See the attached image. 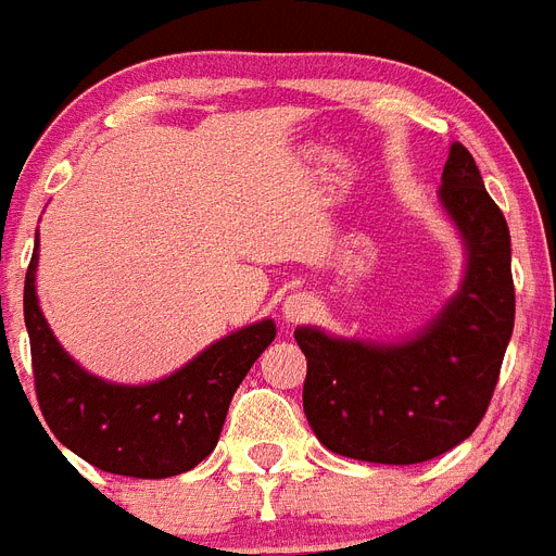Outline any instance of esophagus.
I'll list each match as a JSON object with an SVG mask.
<instances>
[{"label": "esophagus", "instance_id": "obj_1", "mask_svg": "<svg viewBox=\"0 0 556 556\" xmlns=\"http://www.w3.org/2000/svg\"><path fill=\"white\" fill-rule=\"evenodd\" d=\"M314 311H316L314 296H311V293H305V291L291 293V296L282 302V319L291 321V325H293V321L311 319V316H314Z\"/></svg>", "mask_w": 556, "mask_h": 556}]
</instances>
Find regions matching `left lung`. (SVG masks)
Masks as SVG:
<instances>
[{"mask_svg":"<svg viewBox=\"0 0 556 556\" xmlns=\"http://www.w3.org/2000/svg\"><path fill=\"white\" fill-rule=\"evenodd\" d=\"M441 206L466 245L458 293L399 344L296 328L307 358L302 407L321 444L370 464H421L472 435L486 415L515 328L511 240L475 157L452 143Z\"/></svg>","mask_w":556,"mask_h":556,"instance_id":"1","label":"left lung"}]
</instances>
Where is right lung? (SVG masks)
Returning <instances> with one entry per match:
<instances>
[{
	"instance_id": "add662e5",
	"label": "right lung",
	"mask_w": 556,
	"mask_h": 556,
	"mask_svg": "<svg viewBox=\"0 0 556 556\" xmlns=\"http://www.w3.org/2000/svg\"><path fill=\"white\" fill-rule=\"evenodd\" d=\"M36 265L39 242L25 277V325L36 399L59 444L127 478H172L208 458L231 395L274 342L277 325L263 319L235 330L152 384H112L78 367L55 342L36 300Z\"/></svg>"
}]
</instances>
